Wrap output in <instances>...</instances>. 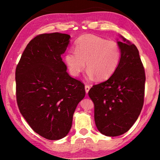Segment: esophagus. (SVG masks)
Returning a JSON list of instances; mask_svg holds the SVG:
<instances>
[{
	"label": "esophagus",
	"instance_id": "34e87169",
	"mask_svg": "<svg viewBox=\"0 0 160 160\" xmlns=\"http://www.w3.org/2000/svg\"><path fill=\"white\" fill-rule=\"evenodd\" d=\"M90 86H89L88 85H85V92H86V94L88 93V92H89V90H90Z\"/></svg>",
	"mask_w": 160,
	"mask_h": 160
}]
</instances>
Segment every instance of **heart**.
Segmentation results:
<instances>
[{
    "mask_svg": "<svg viewBox=\"0 0 160 160\" xmlns=\"http://www.w3.org/2000/svg\"><path fill=\"white\" fill-rule=\"evenodd\" d=\"M65 63L70 75L77 77L85 68L89 78H109L120 63L121 48L117 42L92 34L80 36L75 42V51H68ZM86 63L85 64L84 63Z\"/></svg>",
    "mask_w": 160,
    "mask_h": 160,
    "instance_id": "heart-1",
    "label": "heart"
}]
</instances>
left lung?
I'll list each match as a JSON object with an SVG mask.
<instances>
[{
    "instance_id": "8db88e82",
    "label": "left lung",
    "mask_w": 160,
    "mask_h": 160,
    "mask_svg": "<svg viewBox=\"0 0 160 160\" xmlns=\"http://www.w3.org/2000/svg\"><path fill=\"white\" fill-rule=\"evenodd\" d=\"M117 42L121 60L109 79L93 85L88 94L94 105V121L98 131L107 136H118L131 128L144 103L145 74L139 51L121 36Z\"/></svg>"
}]
</instances>
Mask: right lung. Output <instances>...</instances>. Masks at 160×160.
Here are the masks:
<instances>
[{
    "instance_id": "obj_1",
    "label": "right lung",
    "mask_w": 160,
    "mask_h": 160,
    "mask_svg": "<svg viewBox=\"0 0 160 160\" xmlns=\"http://www.w3.org/2000/svg\"><path fill=\"white\" fill-rule=\"evenodd\" d=\"M66 34H42L32 39L16 68V98L29 126L48 140L66 136L85 85L71 78L62 61L70 42Z\"/></svg>"
}]
</instances>
